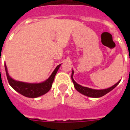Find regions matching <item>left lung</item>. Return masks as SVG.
Instances as JSON below:
<instances>
[{
  "label": "left lung",
  "mask_w": 130,
  "mask_h": 130,
  "mask_svg": "<svg viewBox=\"0 0 130 130\" xmlns=\"http://www.w3.org/2000/svg\"><path fill=\"white\" fill-rule=\"evenodd\" d=\"M73 71L72 72V80L73 83V85H74V87H75V89L77 90L78 92H79L80 93L84 94L85 96H88V97H92V98H100L102 97V96H104L106 94H107L108 92H109L110 91L114 89L117 85L118 84L120 83V81H119V82L116 83L115 85L112 86V87H110L109 88H106V89H103V90H95V89H92V88H87V87H82L80 85L77 83L73 79Z\"/></svg>",
  "instance_id": "obj_1"
}]
</instances>
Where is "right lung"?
<instances>
[{
	"label": "right lung",
	"instance_id": "add662e5",
	"mask_svg": "<svg viewBox=\"0 0 130 130\" xmlns=\"http://www.w3.org/2000/svg\"><path fill=\"white\" fill-rule=\"evenodd\" d=\"M61 64H59L55 68L54 72L49 78H48L46 81L41 83H26L20 82V81H15L14 79H11L8 75V71H7L6 65H4L6 70V73L7 79L8 81L9 84L12 88L20 93L23 96H26L28 98H37L40 96L45 94L52 87L54 79H55V75L57 74V71L60 68Z\"/></svg>",
	"mask_w": 130,
	"mask_h": 130
}]
</instances>
